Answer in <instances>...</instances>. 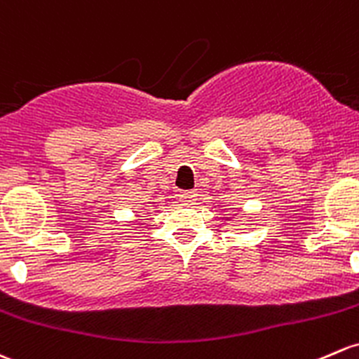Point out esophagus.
<instances>
[{"label":"esophagus","mask_w":359,"mask_h":359,"mask_svg":"<svg viewBox=\"0 0 359 359\" xmlns=\"http://www.w3.org/2000/svg\"><path fill=\"white\" fill-rule=\"evenodd\" d=\"M196 198H198L196 191H184V192H180V201L187 203V205H192V203L196 201Z\"/></svg>","instance_id":"esophagus-1"}]
</instances>
